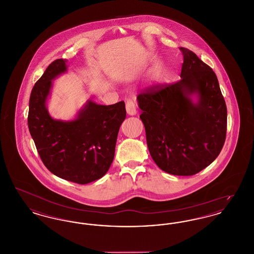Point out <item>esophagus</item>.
I'll return each instance as SVG.
<instances>
[{
  "label": "esophagus",
  "instance_id": "esophagus-1",
  "mask_svg": "<svg viewBox=\"0 0 254 254\" xmlns=\"http://www.w3.org/2000/svg\"><path fill=\"white\" fill-rule=\"evenodd\" d=\"M126 109H127V112L128 115H135V114L137 113L135 104H134V102H133L132 100H130V99H128V100L127 101Z\"/></svg>",
  "mask_w": 254,
  "mask_h": 254
}]
</instances>
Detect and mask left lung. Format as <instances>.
<instances>
[{
    "instance_id": "left-lung-1",
    "label": "left lung",
    "mask_w": 254,
    "mask_h": 254,
    "mask_svg": "<svg viewBox=\"0 0 254 254\" xmlns=\"http://www.w3.org/2000/svg\"><path fill=\"white\" fill-rule=\"evenodd\" d=\"M181 80L154 85L138 96L146 143L162 170L190 176L209 166L227 134V106L214 71L190 49L180 48ZM196 94L197 103L191 96Z\"/></svg>"
}]
</instances>
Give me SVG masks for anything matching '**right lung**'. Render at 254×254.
I'll use <instances>...</instances> for the list:
<instances>
[{
	"mask_svg": "<svg viewBox=\"0 0 254 254\" xmlns=\"http://www.w3.org/2000/svg\"><path fill=\"white\" fill-rule=\"evenodd\" d=\"M66 60L52 62L32 88L27 124L44 165L62 179L85 185L109 170L122 123L125 102L110 106L87 101L72 121L55 120L46 103L52 80L66 71Z\"/></svg>",
	"mask_w": 254,
	"mask_h": 254,
	"instance_id": "add662e5",
	"label": "right lung"
}]
</instances>
